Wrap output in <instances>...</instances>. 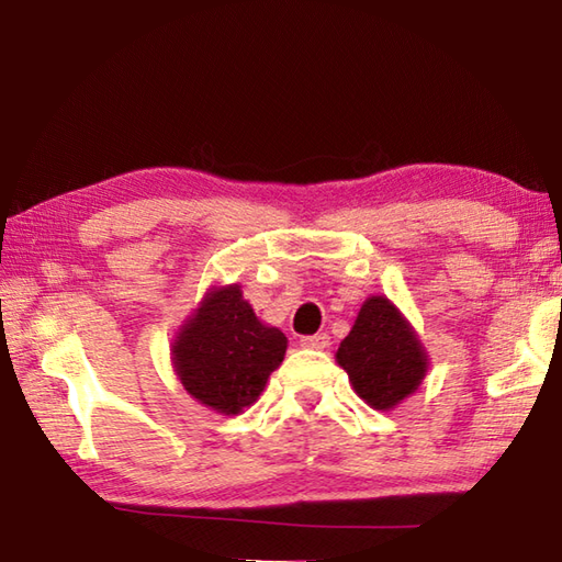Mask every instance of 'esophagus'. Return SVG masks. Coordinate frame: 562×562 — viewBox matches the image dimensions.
Segmentation results:
<instances>
[{"label":"esophagus","mask_w":562,"mask_h":562,"mask_svg":"<svg viewBox=\"0 0 562 562\" xmlns=\"http://www.w3.org/2000/svg\"><path fill=\"white\" fill-rule=\"evenodd\" d=\"M301 347H305V349H327L329 347V335H325V331H319V335L303 337L301 339Z\"/></svg>","instance_id":"esophagus-1"}]
</instances>
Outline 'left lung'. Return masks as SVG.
<instances>
[{
  "label": "left lung",
  "instance_id": "obj_1",
  "mask_svg": "<svg viewBox=\"0 0 562 562\" xmlns=\"http://www.w3.org/2000/svg\"><path fill=\"white\" fill-rule=\"evenodd\" d=\"M337 363L373 409H393L419 387L429 359L415 329L383 295L361 305L349 335L337 349Z\"/></svg>",
  "mask_w": 562,
  "mask_h": 562
}]
</instances>
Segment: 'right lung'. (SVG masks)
<instances>
[{
  "label": "right lung",
  "instance_id": "right-lung-1",
  "mask_svg": "<svg viewBox=\"0 0 562 562\" xmlns=\"http://www.w3.org/2000/svg\"><path fill=\"white\" fill-rule=\"evenodd\" d=\"M289 339L251 311L239 285L205 293L171 345V363L181 385L201 405L221 415H239L257 403L277 371Z\"/></svg>",
  "mask_w": 562,
  "mask_h": 562
}]
</instances>
